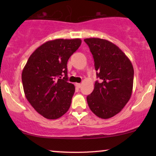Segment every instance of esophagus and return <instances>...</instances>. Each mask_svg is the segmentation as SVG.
Listing matches in <instances>:
<instances>
[{
    "label": "esophagus",
    "mask_w": 156,
    "mask_h": 156,
    "mask_svg": "<svg viewBox=\"0 0 156 156\" xmlns=\"http://www.w3.org/2000/svg\"><path fill=\"white\" fill-rule=\"evenodd\" d=\"M76 87L78 89H79V88H80V87H81V84L77 83H76Z\"/></svg>",
    "instance_id": "esophagus-1"
}]
</instances>
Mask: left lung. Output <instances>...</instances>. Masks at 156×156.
I'll return each instance as SVG.
<instances>
[{"instance_id":"obj_1","label":"left lung","mask_w":156,"mask_h":156,"mask_svg":"<svg viewBox=\"0 0 156 156\" xmlns=\"http://www.w3.org/2000/svg\"><path fill=\"white\" fill-rule=\"evenodd\" d=\"M94 62L97 80L87 97L91 111L102 119H108L125 107L131 97L133 67L129 58L116 44L106 39H84Z\"/></svg>"}]
</instances>
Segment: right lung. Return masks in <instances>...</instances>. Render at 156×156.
Instances as JSON below:
<instances>
[{
    "label": "right lung",
    "mask_w": 156,
    "mask_h": 156,
    "mask_svg": "<svg viewBox=\"0 0 156 156\" xmlns=\"http://www.w3.org/2000/svg\"><path fill=\"white\" fill-rule=\"evenodd\" d=\"M80 44V39L48 41L35 50L23 68L26 99L47 119H58L70 107L75 86L67 82V64Z\"/></svg>",
    "instance_id": "1"
}]
</instances>
